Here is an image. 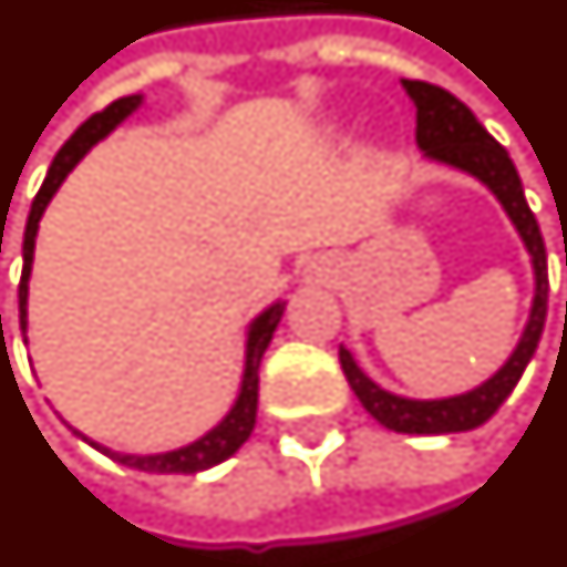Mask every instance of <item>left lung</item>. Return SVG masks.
Segmentation results:
<instances>
[{"instance_id":"8db88e82","label":"left lung","mask_w":567,"mask_h":567,"mask_svg":"<svg viewBox=\"0 0 567 567\" xmlns=\"http://www.w3.org/2000/svg\"><path fill=\"white\" fill-rule=\"evenodd\" d=\"M408 97L417 106V146L430 159L461 168L473 174L504 205L509 220L516 224L522 243L528 248L534 264V303L528 324L518 338L516 350L506 359V365L488 378L482 386L451 399H405L380 390L374 380L368 378L362 368L355 365L347 347H340V368L350 380L352 393L378 423L386 430L411 435H442V433H466L488 421L497 408L504 405L506 395L516 390L518 378L525 365L532 362L534 350L540 343L546 322V295H549V279H546V248L537 217L525 202V189L518 181V172L509 153L497 144L485 125L473 116V110L457 101L451 91L421 82V79H402Z\"/></svg>"}]
</instances>
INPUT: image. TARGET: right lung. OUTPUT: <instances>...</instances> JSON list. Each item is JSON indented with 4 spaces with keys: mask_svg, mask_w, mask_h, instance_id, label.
Returning <instances> with one entry per match:
<instances>
[{
    "mask_svg": "<svg viewBox=\"0 0 567 567\" xmlns=\"http://www.w3.org/2000/svg\"><path fill=\"white\" fill-rule=\"evenodd\" d=\"M141 94H128V97H118L113 104L94 113L91 118H85L82 125L76 128V134L61 146V153L54 156L51 162L49 174L42 181V187L35 193L33 208H30V217H27V229H23V272H21V285H18V303H21V328L27 331V291H30V270H33V248H35V233H39V220H42V212L49 208L51 196L58 193V187L63 184V177L73 172L79 165V159L89 153L91 146L97 141H104L106 134L116 128L118 122L125 116H132L134 110L141 106ZM285 303H272L270 310H264L257 316L251 328H248V340H245V371H243V386H239V395L236 402L229 408V414L224 421L217 423L212 433H205L202 439H196L193 445L177 451H165V454H118V451H110L97 442H91L82 433L89 445H94L97 451H104L106 457H113L122 466H132V470H141V473H156V476H172V473H202L208 466H217L224 463L227 457H233L236 451L243 449L248 442V435L255 430V417H257V371H260V359L264 352L270 347L272 331L276 324L282 319Z\"/></svg>",
    "mask_w": 567,
    "mask_h": 567,
    "instance_id": "add662e5",
    "label": "right lung"
}]
</instances>
